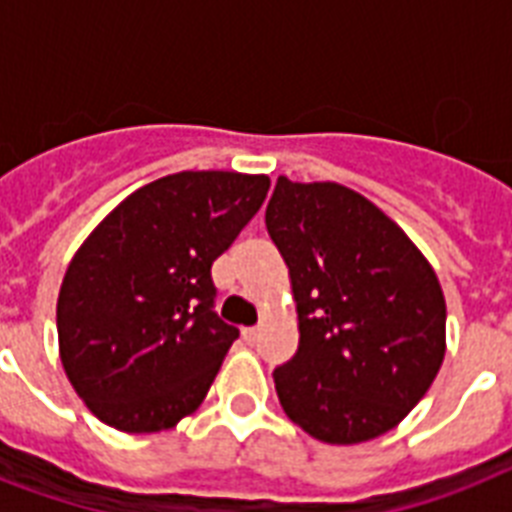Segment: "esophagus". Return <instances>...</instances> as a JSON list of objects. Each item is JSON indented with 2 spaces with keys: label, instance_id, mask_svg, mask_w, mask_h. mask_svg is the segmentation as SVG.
I'll return each mask as SVG.
<instances>
[{
  "label": "esophagus",
  "instance_id": "esophagus-1",
  "mask_svg": "<svg viewBox=\"0 0 512 512\" xmlns=\"http://www.w3.org/2000/svg\"><path fill=\"white\" fill-rule=\"evenodd\" d=\"M257 335H260V329H257V327L241 329V337H244V340H247V342H255Z\"/></svg>",
  "mask_w": 512,
  "mask_h": 512
}]
</instances>
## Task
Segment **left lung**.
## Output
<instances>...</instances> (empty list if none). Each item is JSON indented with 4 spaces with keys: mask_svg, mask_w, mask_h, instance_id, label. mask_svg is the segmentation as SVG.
Returning <instances> with one entry per match:
<instances>
[{
    "mask_svg": "<svg viewBox=\"0 0 512 512\" xmlns=\"http://www.w3.org/2000/svg\"><path fill=\"white\" fill-rule=\"evenodd\" d=\"M265 228L284 257L300 345L273 369L284 412L327 444L396 428L446 350L441 284L409 236L361 193L279 177Z\"/></svg>",
    "mask_w": 512,
    "mask_h": 512,
    "instance_id": "8db88e82",
    "label": "left lung"
}]
</instances>
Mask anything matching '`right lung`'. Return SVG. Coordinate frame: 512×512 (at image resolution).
<instances>
[{
    "mask_svg": "<svg viewBox=\"0 0 512 512\" xmlns=\"http://www.w3.org/2000/svg\"><path fill=\"white\" fill-rule=\"evenodd\" d=\"M271 180L175 172L127 196L87 236L58 295L60 361L100 422L175 428L204 401L239 329L215 313L212 263Z\"/></svg>",
    "mask_w": 512,
    "mask_h": 512,
    "instance_id": "obj_1",
    "label": "right lung"
}]
</instances>
